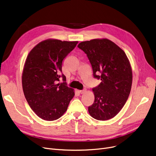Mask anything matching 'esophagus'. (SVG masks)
Masks as SVG:
<instances>
[{
    "label": "esophagus",
    "mask_w": 156,
    "mask_h": 156,
    "mask_svg": "<svg viewBox=\"0 0 156 156\" xmlns=\"http://www.w3.org/2000/svg\"><path fill=\"white\" fill-rule=\"evenodd\" d=\"M87 91H86V90L85 89H84V90H80L79 91V92H80V94H83L84 93H85Z\"/></svg>",
    "instance_id": "1"
}]
</instances>
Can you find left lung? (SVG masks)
<instances>
[{
	"instance_id": "8db88e82",
	"label": "left lung",
	"mask_w": 156,
	"mask_h": 156,
	"mask_svg": "<svg viewBox=\"0 0 156 156\" xmlns=\"http://www.w3.org/2000/svg\"><path fill=\"white\" fill-rule=\"evenodd\" d=\"M78 47L87 54L94 78L101 80L92 89L95 100L88 107L90 115L97 120L110 119L123 108L129 97L132 85L130 62L125 52L107 38L85 41Z\"/></svg>"
}]
</instances>
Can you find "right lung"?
I'll return each instance as SVG.
<instances>
[{"label": "right lung", "mask_w": 156, "mask_h": 156, "mask_svg": "<svg viewBox=\"0 0 156 156\" xmlns=\"http://www.w3.org/2000/svg\"><path fill=\"white\" fill-rule=\"evenodd\" d=\"M78 41L68 42L47 39L38 43L28 54L22 73L23 93L31 109L46 121L61 118L67 111L75 91L58 83L62 74V62Z\"/></svg>", "instance_id": "1"}]
</instances>
